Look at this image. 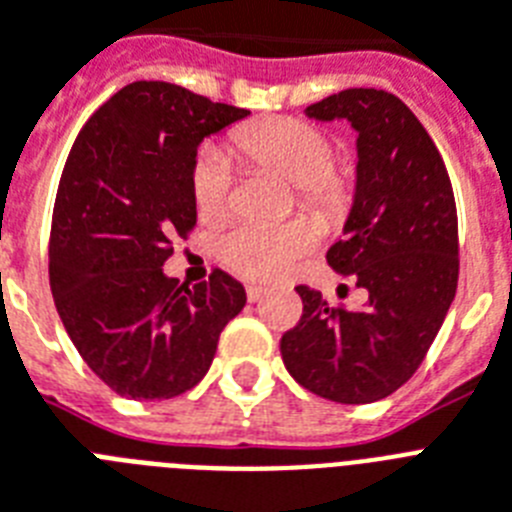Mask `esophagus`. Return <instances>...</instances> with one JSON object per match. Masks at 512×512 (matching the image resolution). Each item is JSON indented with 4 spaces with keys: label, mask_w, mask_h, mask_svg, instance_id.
I'll return each instance as SVG.
<instances>
[{
    "label": "esophagus",
    "mask_w": 512,
    "mask_h": 512,
    "mask_svg": "<svg viewBox=\"0 0 512 512\" xmlns=\"http://www.w3.org/2000/svg\"><path fill=\"white\" fill-rule=\"evenodd\" d=\"M264 293H266V290L261 285H253V282H251V285H246V295H248V301H251V303L259 301Z\"/></svg>",
    "instance_id": "34e87169"
}]
</instances>
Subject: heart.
<instances>
[{"mask_svg": "<svg viewBox=\"0 0 512 512\" xmlns=\"http://www.w3.org/2000/svg\"><path fill=\"white\" fill-rule=\"evenodd\" d=\"M243 164L277 172L290 180L295 196L327 222H340L356 198V177L348 164L335 162V149L324 130L298 117L251 120L230 133ZM190 193L206 222H219L232 204L230 164L219 151L198 154L190 172ZM319 225L311 217H293L280 225H238L217 243L219 261L246 280H277L314 251Z\"/></svg>", "mask_w": 512, "mask_h": 512, "instance_id": "heart-1", "label": "heart"}]
</instances>
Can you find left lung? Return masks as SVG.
Returning <instances> with one entry per match:
<instances>
[{
	"instance_id": "8db88e82",
	"label": "left lung",
	"mask_w": 512,
	"mask_h": 512,
	"mask_svg": "<svg viewBox=\"0 0 512 512\" xmlns=\"http://www.w3.org/2000/svg\"><path fill=\"white\" fill-rule=\"evenodd\" d=\"M358 133L356 198L329 266L363 287L361 308L298 285L301 322L280 340L295 382L345 405L377 403L416 374L458 287V211L432 135L395 94L348 88L306 109Z\"/></svg>"
}]
</instances>
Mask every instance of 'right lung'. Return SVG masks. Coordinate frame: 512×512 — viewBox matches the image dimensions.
I'll return each instance as SVG.
<instances>
[{"label": "right lung", "instance_id": "add662e5", "mask_svg": "<svg viewBox=\"0 0 512 512\" xmlns=\"http://www.w3.org/2000/svg\"><path fill=\"white\" fill-rule=\"evenodd\" d=\"M248 109L164 80H135L75 138L59 177L49 285L67 335L122 398L170 400L209 371L246 290L222 269L198 285L162 272L196 227L190 172L206 135Z\"/></svg>", "mask_w": 512, "mask_h": 512}]
</instances>
